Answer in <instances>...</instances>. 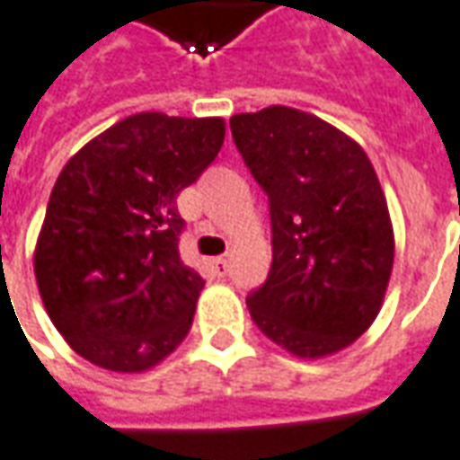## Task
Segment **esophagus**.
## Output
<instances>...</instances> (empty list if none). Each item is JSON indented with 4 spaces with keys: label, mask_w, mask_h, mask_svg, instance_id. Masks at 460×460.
<instances>
[{
    "label": "esophagus",
    "mask_w": 460,
    "mask_h": 460,
    "mask_svg": "<svg viewBox=\"0 0 460 460\" xmlns=\"http://www.w3.org/2000/svg\"><path fill=\"white\" fill-rule=\"evenodd\" d=\"M212 270H215L217 278H225V275H227V261H225V258H215V261H212Z\"/></svg>",
    "instance_id": "1"
}]
</instances>
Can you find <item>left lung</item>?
Returning <instances> with one entry per match:
<instances>
[{
  "mask_svg": "<svg viewBox=\"0 0 460 460\" xmlns=\"http://www.w3.org/2000/svg\"><path fill=\"white\" fill-rule=\"evenodd\" d=\"M230 129L270 205V272L248 296L250 318L293 356L338 353L376 321L394 270V227L368 155L280 104L235 115Z\"/></svg>",
  "mask_w": 460,
  "mask_h": 460,
  "instance_id": "1",
  "label": "left lung"
}]
</instances>
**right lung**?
Here are the masks:
<instances>
[{
    "instance_id": "right-lung-1",
    "label": "right lung",
    "mask_w": 460,
    "mask_h": 460,
    "mask_svg": "<svg viewBox=\"0 0 460 460\" xmlns=\"http://www.w3.org/2000/svg\"><path fill=\"white\" fill-rule=\"evenodd\" d=\"M220 117H125L65 164L34 252L44 308L72 350L139 373L185 341L205 280L180 258L175 198L217 157Z\"/></svg>"
}]
</instances>
